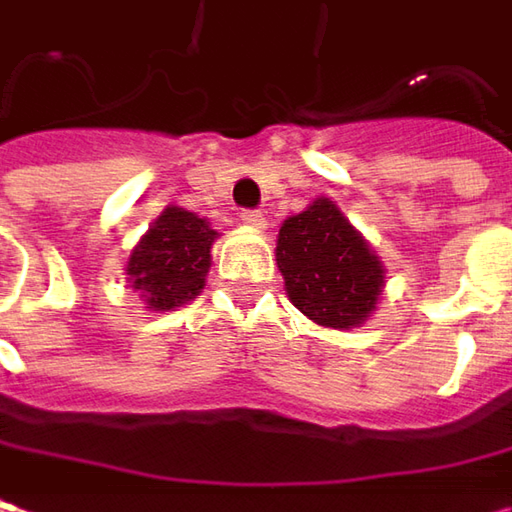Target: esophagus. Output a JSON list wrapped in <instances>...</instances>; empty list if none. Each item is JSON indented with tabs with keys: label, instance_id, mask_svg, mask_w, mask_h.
Listing matches in <instances>:
<instances>
[{
	"label": "esophagus",
	"instance_id": "obj_1",
	"mask_svg": "<svg viewBox=\"0 0 512 512\" xmlns=\"http://www.w3.org/2000/svg\"><path fill=\"white\" fill-rule=\"evenodd\" d=\"M240 220H243L249 229H255V232H263V229H266V217H263V212H240Z\"/></svg>",
	"mask_w": 512,
	"mask_h": 512
}]
</instances>
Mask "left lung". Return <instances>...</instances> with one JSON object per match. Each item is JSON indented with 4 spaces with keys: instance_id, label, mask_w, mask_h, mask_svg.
<instances>
[{
    "instance_id": "1",
    "label": "left lung",
    "mask_w": 512,
    "mask_h": 512,
    "mask_svg": "<svg viewBox=\"0 0 512 512\" xmlns=\"http://www.w3.org/2000/svg\"><path fill=\"white\" fill-rule=\"evenodd\" d=\"M275 257L286 298L326 329L364 326L387 286L384 260L329 197L280 223Z\"/></svg>"
}]
</instances>
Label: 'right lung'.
Listing matches in <instances>:
<instances>
[{
  "mask_svg": "<svg viewBox=\"0 0 512 512\" xmlns=\"http://www.w3.org/2000/svg\"><path fill=\"white\" fill-rule=\"evenodd\" d=\"M217 237L206 217L171 203L131 249L125 283L148 312H174L203 292Z\"/></svg>",
  "mask_w": 512,
  "mask_h": 512,
  "instance_id": "1",
  "label": "right lung"
}]
</instances>
